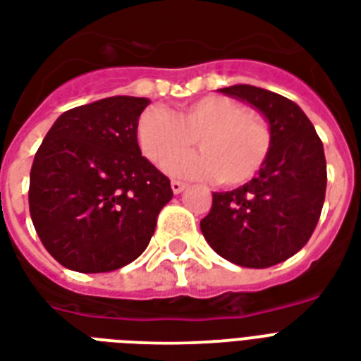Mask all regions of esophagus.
<instances>
[{
    "label": "esophagus",
    "instance_id": "esophagus-1",
    "mask_svg": "<svg viewBox=\"0 0 361 361\" xmlns=\"http://www.w3.org/2000/svg\"><path fill=\"white\" fill-rule=\"evenodd\" d=\"M184 188H186V184H184V183H180V180H171L173 194H180Z\"/></svg>",
    "mask_w": 361,
    "mask_h": 361
}]
</instances>
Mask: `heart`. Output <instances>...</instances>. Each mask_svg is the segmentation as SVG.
Masks as SVG:
<instances>
[{"label": "heart", "instance_id": "1", "mask_svg": "<svg viewBox=\"0 0 361 361\" xmlns=\"http://www.w3.org/2000/svg\"><path fill=\"white\" fill-rule=\"evenodd\" d=\"M200 155L179 157L193 146ZM142 154L156 166L183 177H216L224 186L248 183L267 160L273 145L269 124L248 113L243 103L226 96H205L184 105L177 114L147 109L137 122Z\"/></svg>", "mask_w": 361, "mask_h": 361}]
</instances>
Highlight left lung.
Masks as SVG:
<instances>
[{"label":"left lung","instance_id":"left-lung-1","mask_svg":"<svg viewBox=\"0 0 361 361\" xmlns=\"http://www.w3.org/2000/svg\"><path fill=\"white\" fill-rule=\"evenodd\" d=\"M219 92L258 109L269 122L273 145L258 177L212 194L201 233L231 264L264 269L300 252L317 228L328 180L322 141L288 97L250 85Z\"/></svg>","mask_w":361,"mask_h":361}]
</instances>
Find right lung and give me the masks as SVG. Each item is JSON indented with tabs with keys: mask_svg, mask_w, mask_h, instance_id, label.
<instances>
[{
	"mask_svg": "<svg viewBox=\"0 0 361 361\" xmlns=\"http://www.w3.org/2000/svg\"><path fill=\"white\" fill-rule=\"evenodd\" d=\"M147 97L114 96L58 116L33 158L30 214L50 256L67 269L107 273L149 247L173 197L169 178L137 142Z\"/></svg>",
	"mask_w": 361,
	"mask_h": 361,
	"instance_id": "right-lung-1",
	"label": "right lung"
}]
</instances>
